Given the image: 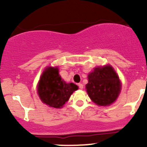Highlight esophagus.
I'll return each mask as SVG.
<instances>
[{
    "label": "esophagus",
    "mask_w": 147,
    "mask_h": 147,
    "mask_svg": "<svg viewBox=\"0 0 147 147\" xmlns=\"http://www.w3.org/2000/svg\"><path fill=\"white\" fill-rule=\"evenodd\" d=\"M78 87H79L80 89H81V90H82V89H83V84H82V83H79V84H78Z\"/></svg>",
    "instance_id": "esophagus-1"
}]
</instances>
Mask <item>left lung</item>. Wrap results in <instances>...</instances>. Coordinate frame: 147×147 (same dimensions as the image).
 Instances as JSON below:
<instances>
[{
  "label": "left lung",
  "instance_id": "left-lung-1",
  "mask_svg": "<svg viewBox=\"0 0 147 147\" xmlns=\"http://www.w3.org/2000/svg\"><path fill=\"white\" fill-rule=\"evenodd\" d=\"M120 81L109 65L96 67L88 75L86 89L89 97L100 106L109 105L116 100L120 92Z\"/></svg>",
  "mask_w": 147,
  "mask_h": 147
}]
</instances>
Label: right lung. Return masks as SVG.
I'll return each mask as SVG.
<instances>
[{
	"label": "right lung",
	"instance_id": "right-lung-1",
	"mask_svg": "<svg viewBox=\"0 0 147 147\" xmlns=\"http://www.w3.org/2000/svg\"><path fill=\"white\" fill-rule=\"evenodd\" d=\"M78 87L74 83L67 84L59 75L57 67L44 71L38 87V92L43 103L54 108H60L68 101Z\"/></svg>",
	"mask_w": 147,
	"mask_h": 147
}]
</instances>
